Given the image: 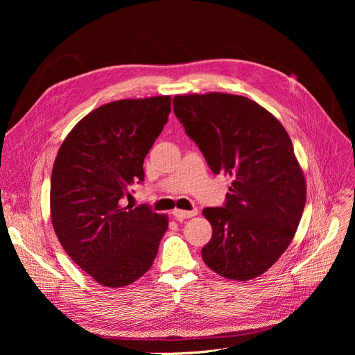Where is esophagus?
<instances>
[{"label": "esophagus", "mask_w": 355, "mask_h": 355, "mask_svg": "<svg viewBox=\"0 0 355 355\" xmlns=\"http://www.w3.org/2000/svg\"><path fill=\"white\" fill-rule=\"evenodd\" d=\"M173 214H174V217L177 218V220H184V218H191V217H194V216H197L198 214V211L194 209V210H191V211H187V210H178V209H175L174 211H173Z\"/></svg>", "instance_id": "1"}]
</instances>
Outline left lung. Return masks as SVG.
Segmentation results:
<instances>
[{
	"label": "left lung",
	"instance_id": "1",
	"mask_svg": "<svg viewBox=\"0 0 355 355\" xmlns=\"http://www.w3.org/2000/svg\"><path fill=\"white\" fill-rule=\"evenodd\" d=\"M174 112L210 170L233 178L225 207L202 210L213 229L204 263L230 281L263 275L291 245L306 201L284 125L254 101L220 92L177 95Z\"/></svg>",
	"mask_w": 355,
	"mask_h": 355
}]
</instances>
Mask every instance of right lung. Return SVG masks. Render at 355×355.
<instances>
[{"instance_id":"right-lung-1","label":"right lung","mask_w":355,"mask_h":355,"mask_svg":"<svg viewBox=\"0 0 355 355\" xmlns=\"http://www.w3.org/2000/svg\"><path fill=\"white\" fill-rule=\"evenodd\" d=\"M171 112V96L122 99L80 119L55 157L50 216L69 257L106 288L134 284L153 266L168 216L125 206Z\"/></svg>"}]
</instances>
